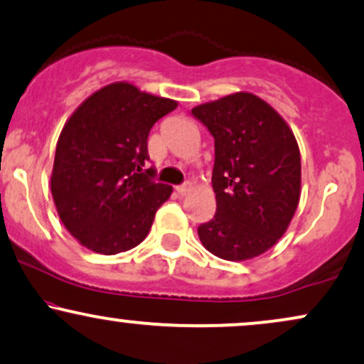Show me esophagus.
Returning a JSON list of instances; mask_svg holds the SVG:
<instances>
[{
  "label": "esophagus",
  "mask_w": 364,
  "mask_h": 364,
  "mask_svg": "<svg viewBox=\"0 0 364 364\" xmlns=\"http://www.w3.org/2000/svg\"><path fill=\"white\" fill-rule=\"evenodd\" d=\"M176 191H178L179 195H186L188 191H191V183L186 181V183H183V185L176 186Z\"/></svg>",
  "instance_id": "1"
}]
</instances>
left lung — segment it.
I'll use <instances>...</instances> for the list:
<instances>
[{"instance_id": "8db88e82", "label": "left lung", "mask_w": 364, "mask_h": 364, "mask_svg": "<svg viewBox=\"0 0 364 364\" xmlns=\"http://www.w3.org/2000/svg\"><path fill=\"white\" fill-rule=\"evenodd\" d=\"M215 139L217 212L198 227L205 249L227 261L266 252L299 207L301 164L295 135L264 100L234 93L195 107Z\"/></svg>"}]
</instances>
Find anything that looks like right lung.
<instances>
[{
    "label": "right lung",
    "mask_w": 364,
    "mask_h": 364,
    "mask_svg": "<svg viewBox=\"0 0 364 364\" xmlns=\"http://www.w3.org/2000/svg\"><path fill=\"white\" fill-rule=\"evenodd\" d=\"M178 107L174 100L113 82L80 105L55 147L50 190L74 239L98 254L125 252L151 230L173 188L144 169L152 125Z\"/></svg>",
    "instance_id": "add662e5"
}]
</instances>
